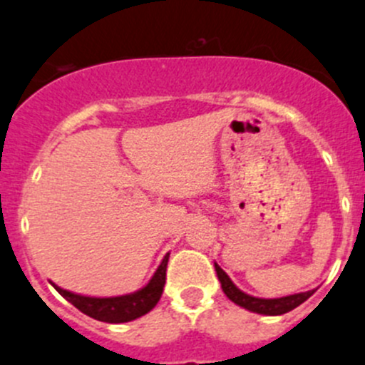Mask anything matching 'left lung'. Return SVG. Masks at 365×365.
<instances>
[{
  "mask_svg": "<svg viewBox=\"0 0 365 365\" xmlns=\"http://www.w3.org/2000/svg\"><path fill=\"white\" fill-rule=\"evenodd\" d=\"M215 272H217V278L221 282V289L228 299H232L235 305L242 307V309L250 310V312L255 314H264V316H282V314H287L291 310H294L296 307L302 305L303 302L310 298L314 294V291H307V292H299V294H291V296H284V298H272V299H265V298H255V296L246 294V292L240 291L230 277L219 267L217 264H214Z\"/></svg>",
  "mask_w": 365,
  "mask_h": 365,
  "instance_id": "1",
  "label": "left lung"
}]
</instances>
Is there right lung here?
Masks as SVG:
<instances>
[{
  "instance_id": "1",
  "label": "right lung",
  "mask_w": 365,
  "mask_h": 365,
  "mask_svg": "<svg viewBox=\"0 0 365 365\" xmlns=\"http://www.w3.org/2000/svg\"><path fill=\"white\" fill-rule=\"evenodd\" d=\"M169 253L162 258L160 265L148 282L146 287L140 291L132 292V294L115 296V298H91V296L74 294V292L60 289L58 285L51 284L71 305L76 307L85 316L93 319L103 321V323H128V321L137 319L155 309V305L160 299L165 285V271H168Z\"/></svg>"
}]
</instances>
